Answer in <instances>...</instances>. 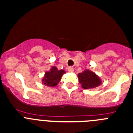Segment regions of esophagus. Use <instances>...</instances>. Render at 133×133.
I'll return each instance as SVG.
<instances>
[{
  "label": "esophagus",
  "instance_id": "esophagus-1",
  "mask_svg": "<svg viewBox=\"0 0 133 133\" xmlns=\"http://www.w3.org/2000/svg\"><path fill=\"white\" fill-rule=\"evenodd\" d=\"M68 71L70 72H74V68L72 67V66H70V67H69V69H68Z\"/></svg>",
  "mask_w": 133,
  "mask_h": 133
}]
</instances>
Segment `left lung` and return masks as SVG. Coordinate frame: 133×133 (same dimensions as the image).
I'll return each instance as SVG.
<instances>
[{
  "label": "left lung",
  "mask_w": 133,
  "mask_h": 133,
  "mask_svg": "<svg viewBox=\"0 0 133 133\" xmlns=\"http://www.w3.org/2000/svg\"><path fill=\"white\" fill-rule=\"evenodd\" d=\"M78 78L82 87L84 89H95L101 84V79L98 75L90 70H85L78 73Z\"/></svg>",
  "instance_id": "8db88e82"
}]
</instances>
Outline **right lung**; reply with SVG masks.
Returning <instances> with one entry per match:
<instances>
[{"label":"right lung","mask_w":133,"mask_h":133,"mask_svg":"<svg viewBox=\"0 0 133 133\" xmlns=\"http://www.w3.org/2000/svg\"><path fill=\"white\" fill-rule=\"evenodd\" d=\"M65 73V71L63 69L58 70L56 66L51 67L49 71H46L44 73L42 82L46 86L49 87H53L57 85L61 80L62 76Z\"/></svg>","instance_id":"obj_1"}]
</instances>
